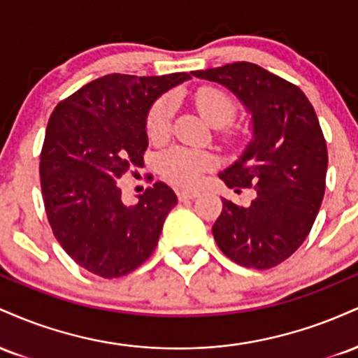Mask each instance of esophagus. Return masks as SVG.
<instances>
[{"label": "esophagus", "mask_w": 358, "mask_h": 358, "mask_svg": "<svg viewBox=\"0 0 358 358\" xmlns=\"http://www.w3.org/2000/svg\"><path fill=\"white\" fill-rule=\"evenodd\" d=\"M200 195L199 190H182L178 192V200L180 202H185V200H193Z\"/></svg>", "instance_id": "obj_1"}]
</instances>
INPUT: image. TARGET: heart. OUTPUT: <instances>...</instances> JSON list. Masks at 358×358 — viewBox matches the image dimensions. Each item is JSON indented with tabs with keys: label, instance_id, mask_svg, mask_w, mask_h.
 I'll return each mask as SVG.
<instances>
[{
	"label": "heart",
	"instance_id": "heart-1",
	"mask_svg": "<svg viewBox=\"0 0 358 358\" xmlns=\"http://www.w3.org/2000/svg\"><path fill=\"white\" fill-rule=\"evenodd\" d=\"M195 104L205 121L215 127L229 126L237 116L236 102L229 94L222 92L219 89H200L195 94ZM173 114V97L165 96L155 102L146 117V133L151 141H165L170 134ZM213 165H215V159L210 155L183 146L170 148L158 159L159 173L170 183L185 188H190L199 183L205 171L212 170Z\"/></svg>",
	"mask_w": 358,
	"mask_h": 358
}]
</instances>
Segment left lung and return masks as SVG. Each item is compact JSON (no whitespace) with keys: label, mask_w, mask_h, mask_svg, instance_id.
Returning a JSON list of instances; mask_svg holds the SVG:
<instances>
[{"label":"left lung","mask_w":358,"mask_h":358,"mask_svg":"<svg viewBox=\"0 0 358 358\" xmlns=\"http://www.w3.org/2000/svg\"><path fill=\"white\" fill-rule=\"evenodd\" d=\"M192 76L227 87L252 116V139L219 176L256 196L249 207L222 199L213 239L244 268H274L303 244L322 207L328 151L313 106L296 85L250 62Z\"/></svg>","instance_id":"8db88e82"}]
</instances>
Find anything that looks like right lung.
I'll return each mask as SVG.
<instances>
[{
    "label": "right lung",
    "mask_w": 358,
    "mask_h": 358,
    "mask_svg": "<svg viewBox=\"0 0 358 358\" xmlns=\"http://www.w3.org/2000/svg\"><path fill=\"white\" fill-rule=\"evenodd\" d=\"M188 79L109 73L53 109L40 155L45 212L59 244L89 273L124 276L153 254L175 192L156 182L126 205L116 180L143 165L153 102Z\"/></svg>",
    "instance_id": "1"
}]
</instances>
